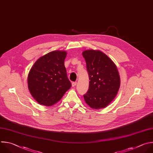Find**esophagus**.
Returning a JSON list of instances; mask_svg holds the SVG:
<instances>
[{
  "mask_svg": "<svg viewBox=\"0 0 153 153\" xmlns=\"http://www.w3.org/2000/svg\"><path fill=\"white\" fill-rule=\"evenodd\" d=\"M76 85V82H73L72 83V87H75Z\"/></svg>",
  "mask_w": 153,
  "mask_h": 153,
  "instance_id": "34e87169",
  "label": "esophagus"
}]
</instances>
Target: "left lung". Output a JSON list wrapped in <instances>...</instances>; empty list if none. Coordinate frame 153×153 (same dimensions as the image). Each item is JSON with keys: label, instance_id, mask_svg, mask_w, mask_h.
<instances>
[{"label": "left lung", "instance_id": "left-lung-1", "mask_svg": "<svg viewBox=\"0 0 153 153\" xmlns=\"http://www.w3.org/2000/svg\"><path fill=\"white\" fill-rule=\"evenodd\" d=\"M86 62L89 88L83 95L92 108L106 107L116 97L120 87V76L113 61L100 51L86 50L82 53Z\"/></svg>", "mask_w": 153, "mask_h": 153}]
</instances>
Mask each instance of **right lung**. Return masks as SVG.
<instances>
[{"label": "right lung", "mask_w": 153, "mask_h": 153, "mask_svg": "<svg viewBox=\"0 0 153 153\" xmlns=\"http://www.w3.org/2000/svg\"><path fill=\"white\" fill-rule=\"evenodd\" d=\"M67 52L54 51L39 58L30 69L27 85L30 94L40 104L51 106L71 88L65 66Z\"/></svg>", "instance_id": "1"}]
</instances>
